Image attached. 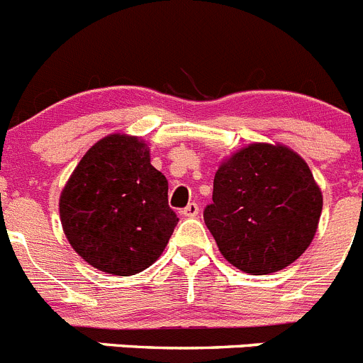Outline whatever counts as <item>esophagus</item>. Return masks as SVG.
Wrapping results in <instances>:
<instances>
[{
  "label": "esophagus",
  "instance_id": "1",
  "mask_svg": "<svg viewBox=\"0 0 363 363\" xmlns=\"http://www.w3.org/2000/svg\"><path fill=\"white\" fill-rule=\"evenodd\" d=\"M182 215H184V217H197V215H199V204H197V202H189L184 210H182Z\"/></svg>",
  "mask_w": 363,
  "mask_h": 363
}]
</instances>
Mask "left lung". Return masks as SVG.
<instances>
[{
    "instance_id": "8db88e82",
    "label": "left lung",
    "mask_w": 363,
    "mask_h": 363,
    "mask_svg": "<svg viewBox=\"0 0 363 363\" xmlns=\"http://www.w3.org/2000/svg\"><path fill=\"white\" fill-rule=\"evenodd\" d=\"M322 213L311 169L286 146L255 143L222 162L204 222L224 259L251 275H267L308 250Z\"/></svg>"
}]
</instances>
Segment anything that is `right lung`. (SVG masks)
Masks as SVG:
<instances>
[{
    "mask_svg": "<svg viewBox=\"0 0 363 363\" xmlns=\"http://www.w3.org/2000/svg\"><path fill=\"white\" fill-rule=\"evenodd\" d=\"M60 213L81 259L119 277L152 266L179 222L146 143L119 133L84 153L61 194Z\"/></svg>",
    "mask_w": 363,
    "mask_h": 363,
    "instance_id": "obj_1",
    "label": "right lung"
}]
</instances>
